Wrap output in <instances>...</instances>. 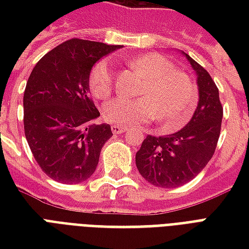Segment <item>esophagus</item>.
Returning a JSON list of instances; mask_svg holds the SVG:
<instances>
[{"instance_id": "obj_1", "label": "esophagus", "mask_w": 249, "mask_h": 249, "mask_svg": "<svg viewBox=\"0 0 249 249\" xmlns=\"http://www.w3.org/2000/svg\"><path fill=\"white\" fill-rule=\"evenodd\" d=\"M110 128H112V132H113L114 135H119V133H124V132H126V129H128L126 126H123V125H116V124L112 125Z\"/></svg>"}]
</instances>
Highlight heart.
Instances as JSON below:
<instances>
[{
	"instance_id": "b5f03b06",
	"label": "heart",
	"mask_w": 249,
	"mask_h": 249,
	"mask_svg": "<svg viewBox=\"0 0 249 249\" xmlns=\"http://www.w3.org/2000/svg\"><path fill=\"white\" fill-rule=\"evenodd\" d=\"M132 65L148 78L140 88L139 98L117 97L103 109V117L117 125L148 123L159 116L164 128L175 130L192 116L197 93L193 82L184 71H176L167 57L148 53L132 60ZM89 88L94 97L108 98L113 90L112 64L104 58L93 66Z\"/></svg>"
}]
</instances>
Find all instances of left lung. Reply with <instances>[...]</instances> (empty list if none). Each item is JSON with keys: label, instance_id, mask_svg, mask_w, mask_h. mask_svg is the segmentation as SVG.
Instances as JSON below:
<instances>
[{"label": "left lung", "instance_id": "1", "mask_svg": "<svg viewBox=\"0 0 249 249\" xmlns=\"http://www.w3.org/2000/svg\"><path fill=\"white\" fill-rule=\"evenodd\" d=\"M181 53L197 76V108L184 128L172 135H148L136 153L141 176L160 188L181 187L196 178L213 156L221 129L219 89L203 66Z\"/></svg>", "mask_w": 249, "mask_h": 249}]
</instances>
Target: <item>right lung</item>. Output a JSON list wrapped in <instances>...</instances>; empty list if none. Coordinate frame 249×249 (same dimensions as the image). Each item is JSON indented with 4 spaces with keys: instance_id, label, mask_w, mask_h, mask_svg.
<instances>
[{
    "instance_id": "1",
    "label": "right lung",
    "mask_w": 249,
    "mask_h": 249,
    "mask_svg": "<svg viewBox=\"0 0 249 249\" xmlns=\"http://www.w3.org/2000/svg\"><path fill=\"white\" fill-rule=\"evenodd\" d=\"M120 45L71 38L46 53L24 92L25 137L36 161L53 180L78 184L92 176L100 152L112 137L90 98L93 65Z\"/></svg>"
}]
</instances>
